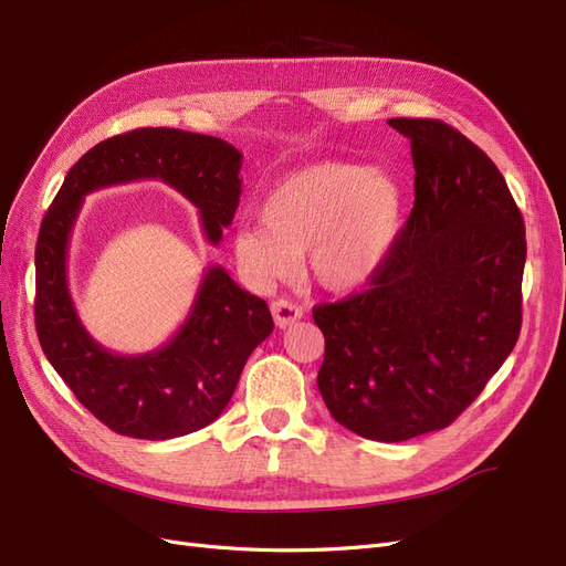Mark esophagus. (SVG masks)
Listing matches in <instances>:
<instances>
[{
  "mask_svg": "<svg viewBox=\"0 0 566 566\" xmlns=\"http://www.w3.org/2000/svg\"><path fill=\"white\" fill-rule=\"evenodd\" d=\"M271 314H273V321H276L279 328H287V325H293L295 321L302 318V310L290 300L271 302Z\"/></svg>",
  "mask_w": 566,
  "mask_h": 566,
  "instance_id": "34e87169",
  "label": "esophagus"
}]
</instances>
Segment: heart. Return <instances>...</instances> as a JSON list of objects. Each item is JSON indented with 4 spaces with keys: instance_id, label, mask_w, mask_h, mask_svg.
Here are the masks:
<instances>
[{
    "instance_id": "b5f03b06",
    "label": "heart",
    "mask_w": 566,
    "mask_h": 566,
    "mask_svg": "<svg viewBox=\"0 0 566 566\" xmlns=\"http://www.w3.org/2000/svg\"><path fill=\"white\" fill-rule=\"evenodd\" d=\"M262 227L233 233V254L254 281L295 271L297 256L325 290L347 293L382 269L403 221V191L382 169L318 163L285 177L260 205Z\"/></svg>"
}]
</instances>
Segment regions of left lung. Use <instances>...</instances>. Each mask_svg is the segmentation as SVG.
Instances as JSON below:
<instances>
[{
  "label": "left lung",
  "instance_id": "left-lung-1",
  "mask_svg": "<svg viewBox=\"0 0 566 566\" xmlns=\"http://www.w3.org/2000/svg\"><path fill=\"white\" fill-rule=\"evenodd\" d=\"M410 142L416 205L370 287L314 306L318 391L358 437L449 427L515 349L524 219L499 167L447 123L394 117Z\"/></svg>",
  "mask_w": 566,
  "mask_h": 566
}]
</instances>
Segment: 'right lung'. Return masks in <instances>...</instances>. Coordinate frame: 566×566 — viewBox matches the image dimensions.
<instances>
[{
  "instance_id": "1",
  "label": "right lung",
  "mask_w": 566,
  "mask_h": 566,
  "mask_svg": "<svg viewBox=\"0 0 566 566\" xmlns=\"http://www.w3.org/2000/svg\"><path fill=\"white\" fill-rule=\"evenodd\" d=\"M241 165L243 153L217 136L134 129L84 153L42 219L35 250L42 352L77 401L117 434L163 441L214 422L273 318L264 300L214 264L202 271L191 312L167 345L136 356L101 347L67 290V245L82 200L106 186L160 179L196 205L205 238L219 245L241 202Z\"/></svg>"
}]
</instances>
